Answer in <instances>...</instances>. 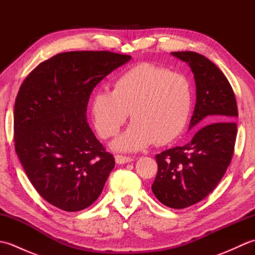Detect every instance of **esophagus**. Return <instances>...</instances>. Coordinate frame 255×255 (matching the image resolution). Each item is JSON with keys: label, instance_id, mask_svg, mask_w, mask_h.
Listing matches in <instances>:
<instances>
[{"label": "esophagus", "instance_id": "esophagus-1", "mask_svg": "<svg viewBox=\"0 0 255 255\" xmlns=\"http://www.w3.org/2000/svg\"><path fill=\"white\" fill-rule=\"evenodd\" d=\"M133 159L131 156H126V155H122V154H116L115 155V161L117 164H124V163H128V162H131Z\"/></svg>", "mask_w": 255, "mask_h": 255}]
</instances>
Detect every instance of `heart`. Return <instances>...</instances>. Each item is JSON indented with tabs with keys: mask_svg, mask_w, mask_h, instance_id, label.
I'll return each instance as SVG.
<instances>
[{
	"mask_svg": "<svg viewBox=\"0 0 255 255\" xmlns=\"http://www.w3.org/2000/svg\"><path fill=\"white\" fill-rule=\"evenodd\" d=\"M193 107V88L185 75L141 63L122 74L112 92L97 91L91 103L93 123L102 138L116 136L130 113L132 123L112 147L137 151L181 136Z\"/></svg>",
	"mask_w": 255,
	"mask_h": 255,
	"instance_id": "b5f03b06",
	"label": "heart"
}]
</instances>
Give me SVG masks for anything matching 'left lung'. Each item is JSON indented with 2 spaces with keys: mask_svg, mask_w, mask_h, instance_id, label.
<instances>
[{
  "mask_svg": "<svg viewBox=\"0 0 255 255\" xmlns=\"http://www.w3.org/2000/svg\"><path fill=\"white\" fill-rule=\"evenodd\" d=\"M171 53L194 73L196 104L189 129L208 124L185 145L155 155L154 196L167 207L182 209L204 199L225 175L235 151L238 107L229 81L214 62L193 51Z\"/></svg>",
  "mask_w": 255,
  "mask_h": 255,
  "instance_id": "8db88e82",
  "label": "left lung"
}]
</instances>
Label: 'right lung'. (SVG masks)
I'll list each match as a JSON object with an SVG mask.
<instances>
[{"label":"right lung","mask_w":255,"mask_h":255,"mask_svg":"<svg viewBox=\"0 0 255 255\" xmlns=\"http://www.w3.org/2000/svg\"><path fill=\"white\" fill-rule=\"evenodd\" d=\"M130 59L111 51L58 53L20 85L14 107L16 153L40 196L64 211L93 204L115 166L89 126L86 108L95 86Z\"/></svg>","instance_id":"add662e5"}]
</instances>
